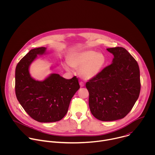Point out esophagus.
I'll return each mask as SVG.
<instances>
[{
  "label": "esophagus",
  "instance_id": "esophagus-1",
  "mask_svg": "<svg viewBox=\"0 0 155 155\" xmlns=\"http://www.w3.org/2000/svg\"><path fill=\"white\" fill-rule=\"evenodd\" d=\"M80 85L81 87H83L84 86V83L83 81H80Z\"/></svg>",
  "mask_w": 155,
  "mask_h": 155
}]
</instances>
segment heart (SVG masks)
<instances>
[{"label":"heart","instance_id":"heart-1","mask_svg":"<svg viewBox=\"0 0 155 155\" xmlns=\"http://www.w3.org/2000/svg\"><path fill=\"white\" fill-rule=\"evenodd\" d=\"M68 62L72 68L79 69V74L83 78L90 80L101 72L105 65L106 58L101 53L87 50L72 54Z\"/></svg>","mask_w":155,"mask_h":155}]
</instances>
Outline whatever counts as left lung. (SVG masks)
I'll return each instance as SVG.
<instances>
[{"instance_id":"left-lung-1","label":"left lung","mask_w":155,"mask_h":155,"mask_svg":"<svg viewBox=\"0 0 155 155\" xmlns=\"http://www.w3.org/2000/svg\"><path fill=\"white\" fill-rule=\"evenodd\" d=\"M114 54L112 63L86 83L93 115L103 121L125 117L140 91V70L136 59L123 47L107 49Z\"/></svg>"}]
</instances>
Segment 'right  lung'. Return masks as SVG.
<instances>
[{"label":"right lung","mask_w":155,"mask_h":155,"mask_svg":"<svg viewBox=\"0 0 155 155\" xmlns=\"http://www.w3.org/2000/svg\"><path fill=\"white\" fill-rule=\"evenodd\" d=\"M46 49L40 47L30 50L18 63L15 71L16 98L26 113L41 123L56 122L63 118L80 88L75 76L68 80L51 74L43 81L31 77L30 65L37 55L45 54Z\"/></svg>","instance_id":"add662e5"}]
</instances>
